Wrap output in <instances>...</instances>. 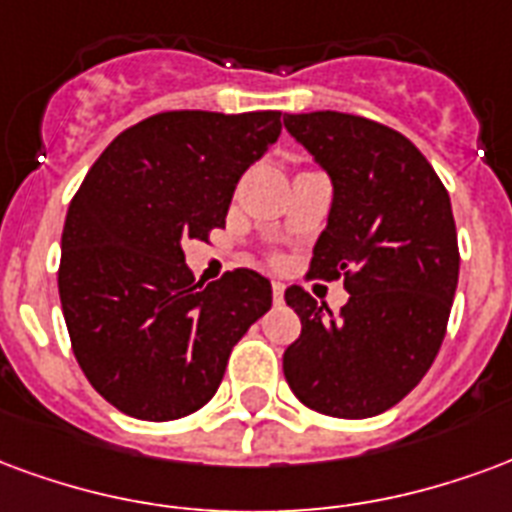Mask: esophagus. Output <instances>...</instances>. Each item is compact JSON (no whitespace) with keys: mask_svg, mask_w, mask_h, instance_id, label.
<instances>
[{"mask_svg":"<svg viewBox=\"0 0 512 512\" xmlns=\"http://www.w3.org/2000/svg\"><path fill=\"white\" fill-rule=\"evenodd\" d=\"M272 300L275 302L283 300V283H272Z\"/></svg>","mask_w":512,"mask_h":512,"instance_id":"1","label":"esophagus"}]
</instances>
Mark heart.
Masks as SVG:
<instances>
[{"label":"heart","instance_id":"heart-1","mask_svg":"<svg viewBox=\"0 0 512 512\" xmlns=\"http://www.w3.org/2000/svg\"><path fill=\"white\" fill-rule=\"evenodd\" d=\"M272 259H275V256H272Z\"/></svg>","mask_w":512,"mask_h":512}]
</instances>
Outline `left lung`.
<instances>
[{"label":"left lung","mask_w":512,"mask_h":512,"mask_svg":"<svg viewBox=\"0 0 512 512\" xmlns=\"http://www.w3.org/2000/svg\"><path fill=\"white\" fill-rule=\"evenodd\" d=\"M283 125L333 179L308 275L343 278L349 292L333 313L302 286L286 289L302 330L283 374L308 409L374 417L412 393L445 341L461 261L450 196L423 152L382 122L311 111Z\"/></svg>","instance_id":"8db88e82"}]
</instances>
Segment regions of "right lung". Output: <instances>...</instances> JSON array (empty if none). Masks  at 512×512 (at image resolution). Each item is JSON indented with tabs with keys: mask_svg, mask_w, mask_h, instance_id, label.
Returning <instances> with one entry per match:
<instances>
[{
	"mask_svg": "<svg viewBox=\"0 0 512 512\" xmlns=\"http://www.w3.org/2000/svg\"><path fill=\"white\" fill-rule=\"evenodd\" d=\"M281 136V111H160L122 130L70 201L59 300L89 384L166 423L210 401L234 343L270 311L259 272L196 283L182 245L226 226L237 182Z\"/></svg>",
	"mask_w": 512,
	"mask_h": 512,
	"instance_id": "add662e5",
	"label": "right lung"
}]
</instances>
